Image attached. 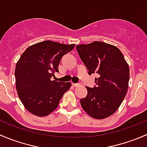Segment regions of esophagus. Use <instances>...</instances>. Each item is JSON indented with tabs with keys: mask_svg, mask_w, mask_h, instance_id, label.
<instances>
[{
	"mask_svg": "<svg viewBox=\"0 0 147 147\" xmlns=\"http://www.w3.org/2000/svg\"><path fill=\"white\" fill-rule=\"evenodd\" d=\"M72 85L73 86V87H79V86L82 85V84H80V83H78V84H75V83H72Z\"/></svg>",
	"mask_w": 147,
	"mask_h": 147,
	"instance_id": "obj_1",
	"label": "esophagus"
}]
</instances>
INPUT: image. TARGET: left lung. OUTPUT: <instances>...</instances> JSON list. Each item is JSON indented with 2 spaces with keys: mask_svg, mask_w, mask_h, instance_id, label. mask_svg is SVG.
Instances as JSON below:
<instances>
[{
  "mask_svg": "<svg viewBox=\"0 0 147 147\" xmlns=\"http://www.w3.org/2000/svg\"><path fill=\"white\" fill-rule=\"evenodd\" d=\"M88 74L100 75L96 86L86 87L87 94L81 99V106L94 119L113 115L124 100L128 89L129 68L124 55L116 46L100 41L76 46Z\"/></svg>",
  "mask_w": 147,
  "mask_h": 147,
  "instance_id": "1",
  "label": "left lung"
}]
</instances>
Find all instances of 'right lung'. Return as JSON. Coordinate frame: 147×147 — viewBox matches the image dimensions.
<instances>
[{
    "mask_svg": "<svg viewBox=\"0 0 147 147\" xmlns=\"http://www.w3.org/2000/svg\"><path fill=\"white\" fill-rule=\"evenodd\" d=\"M75 44L65 45L51 40L28 47L20 56L15 70L16 90L28 112L38 117L50 115L57 107L70 82L51 80L58 72L63 56L73 50Z\"/></svg>",
    "mask_w": 147,
    "mask_h": 147,
    "instance_id": "1",
    "label": "right lung"
}]
</instances>
